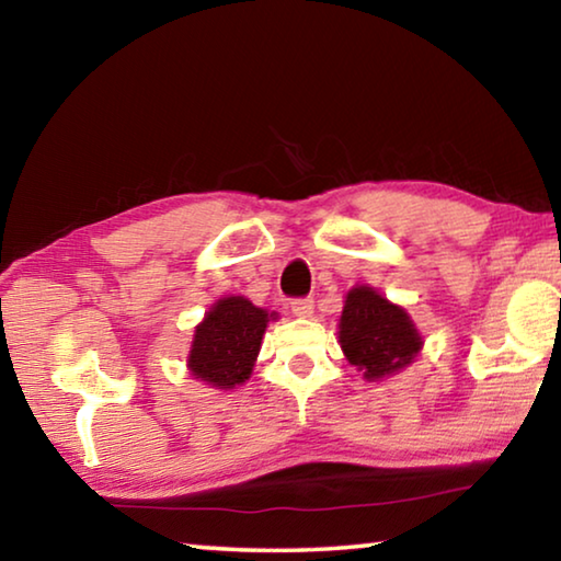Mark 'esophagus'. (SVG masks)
I'll list each match as a JSON object with an SVG mask.
<instances>
[{"label":"esophagus","mask_w":561,"mask_h":561,"mask_svg":"<svg viewBox=\"0 0 561 561\" xmlns=\"http://www.w3.org/2000/svg\"><path fill=\"white\" fill-rule=\"evenodd\" d=\"M291 311L297 317H309L311 311H314V299L311 297H299V299H291Z\"/></svg>","instance_id":"obj_1"}]
</instances>
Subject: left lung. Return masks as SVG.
Instances as JSON below:
<instances>
[{"instance_id": "8db88e82", "label": "left lung", "mask_w": 561, "mask_h": 561, "mask_svg": "<svg viewBox=\"0 0 561 561\" xmlns=\"http://www.w3.org/2000/svg\"><path fill=\"white\" fill-rule=\"evenodd\" d=\"M339 341L348 364L358 366L366 378L401 371L423 344L411 317L371 287L348 291L341 311Z\"/></svg>"}]
</instances>
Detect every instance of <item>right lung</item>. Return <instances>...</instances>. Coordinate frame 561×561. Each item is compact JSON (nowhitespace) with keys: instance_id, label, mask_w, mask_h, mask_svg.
I'll return each instance as SVG.
<instances>
[{"instance_id":"obj_1","label":"right lung","mask_w":561,"mask_h":561,"mask_svg":"<svg viewBox=\"0 0 561 561\" xmlns=\"http://www.w3.org/2000/svg\"><path fill=\"white\" fill-rule=\"evenodd\" d=\"M267 321V311L254 307L250 299H220L195 329L193 351L187 358L190 371L210 386H240L252 374Z\"/></svg>"}]
</instances>
